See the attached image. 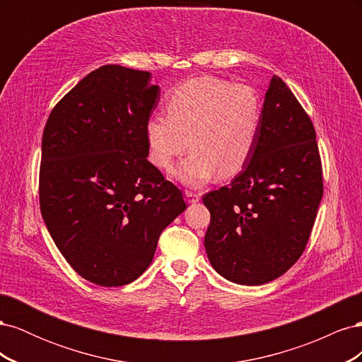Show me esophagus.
I'll list each match as a JSON object with an SVG mask.
<instances>
[{"instance_id":"obj_1","label":"esophagus","mask_w":362,"mask_h":362,"mask_svg":"<svg viewBox=\"0 0 362 362\" xmlns=\"http://www.w3.org/2000/svg\"><path fill=\"white\" fill-rule=\"evenodd\" d=\"M184 194H185V201H187L189 204H194L201 199V194L196 192H192V190H185Z\"/></svg>"}]
</instances>
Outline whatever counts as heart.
<instances>
[{"label": "heart", "instance_id": "b5f03b06", "mask_svg": "<svg viewBox=\"0 0 362 362\" xmlns=\"http://www.w3.org/2000/svg\"><path fill=\"white\" fill-rule=\"evenodd\" d=\"M168 116L146 120L148 157L156 168H172L187 146L192 149L173 177L187 185H202L217 177H234L255 148L261 104L247 84L216 76H199L177 87L166 103Z\"/></svg>", "mask_w": 362, "mask_h": 362}]
</instances>
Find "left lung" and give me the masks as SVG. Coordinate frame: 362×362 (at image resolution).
I'll use <instances>...</instances> for the list:
<instances>
[{
	"mask_svg": "<svg viewBox=\"0 0 362 362\" xmlns=\"http://www.w3.org/2000/svg\"><path fill=\"white\" fill-rule=\"evenodd\" d=\"M322 196L314 125L275 75L243 170L229 185L204 194L211 214L204 240L211 266L242 286L279 278L303 254Z\"/></svg>",
	"mask_w": 362,
	"mask_h": 362,
	"instance_id": "left-lung-1",
	"label": "left lung"
}]
</instances>
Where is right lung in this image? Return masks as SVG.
<instances>
[{
	"mask_svg": "<svg viewBox=\"0 0 362 362\" xmlns=\"http://www.w3.org/2000/svg\"><path fill=\"white\" fill-rule=\"evenodd\" d=\"M151 74L105 64L52 108L42 136L40 213L84 279L120 287L144 273L160 234L185 210L151 164L146 120L160 100Z\"/></svg>",
	"mask_w": 362,
	"mask_h": 362,
	"instance_id": "obj_1",
	"label": "right lung"
}]
</instances>
